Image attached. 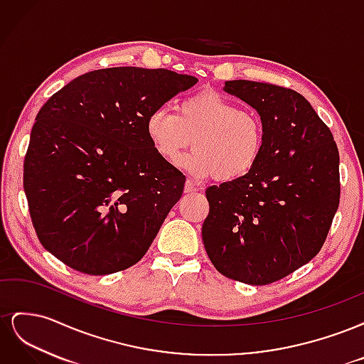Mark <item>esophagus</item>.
<instances>
[{
  "mask_svg": "<svg viewBox=\"0 0 364 364\" xmlns=\"http://www.w3.org/2000/svg\"><path fill=\"white\" fill-rule=\"evenodd\" d=\"M183 190H185V193H188V194H190V193L197 191L196 185H194L191 181H186V182H185V188H183Z\"/></svg>",
  "mask_w": 364,
  "mask_h": 364,
  "instance_id": "34e87169",
  "label": "esophagus"
}]
</instances>
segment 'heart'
<instances>
[{
    "instance_id": "b5f03b06",
    "label": "heart",
    "mask_w": 364,
    "mask_h": 364,
    "mask_svg": "<svg viewBox=\"0 0 364 364\" xmlns=\"http://www.w3.org/2000/svg\"><path fill=\"white\" fill-rule=\"evenodd\" d=\"M146 134L158 156L167 164L181 159L193 144L194 151L182 161L197 178L214 176L232 182L249 174L261 159L266 141L262 118L241 109L228 97L205 91L186 97L176 107L151 111Z\"/></svg>"
}]
</instances>
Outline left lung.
Masks as SVG:
<instances>
[{"mask_svg": "<svg viewBox=\"0 0 364 364\" xmlns=\"http://www.w3.org/2000/svg\"><path fill=\"white\" fill-rule=\"evenodd\" d=\"M223 90L257 109L266 141L245 178L206 188L202 238L226 278L266 285L322 249L340 202L338 150L299 92L250 80L225 82Z\"/></svg>", "mask_w": 364, "mask_h": 364, "instance_id": "8db88e82", "label": "left lung"}]
</instances>
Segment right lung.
<instances>
[{
    "instance_id": "obj_1",
    "label": "right lung",
    "mask_w": 364,
    "mask_h": 364,
    "mask_svg": "<svg viewBox=\"0 0 364 364\" xmlns=\"http://www.w3.org/2000/svg\"><path fill=\"white\" fill-rule=\"evenodd\" d=\"M196 83L164 68L95 70L41 107L24 191L51 255L86 274L124 270L146 255L185 185V176L153 150L146 121Z\"/></svg>"
}]
</instances>
